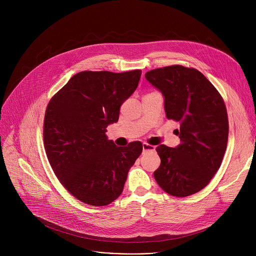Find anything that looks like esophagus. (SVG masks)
Instances as JSON below:
<instances>
[{
	"mask_svg": "<svg viewBox=\"0 0 256 256\" xmlns=\"http://www.w3.org/2000/svg\"><path fill=\"white\" fill-rule=\"evenodd\" d=\"M155 147L148 142H142V151L147 152V151H154Z\"/></svg>",
	"mask_w": 256,
	"mask_h": 256,
	"instance_id": "obj_1",
	"label": "esophagus"
}]
</instances>
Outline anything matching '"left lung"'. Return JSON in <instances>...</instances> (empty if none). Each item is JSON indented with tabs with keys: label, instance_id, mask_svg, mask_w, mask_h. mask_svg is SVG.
<instances>
[{
	"label": "left lung",
	"instance_id": "8db88e82",
	"mask_svg": "<svg viewBox=\"0 0 256 256\" xmlns=\"http://www.w3.org/2000/svg\"><path fill=\"white\" fill-rule=\"evenodd\" d=\"M144 77L164 95L167 118L180 124L178 147L156 148L161 164L154 177L170 196L196 194L208 184L225 155L229 122L224 99L194 68L173 64L149 70Z\"/></svg>",
	"mask_w": 256,
	"mask_h": 256
}]
</instances>
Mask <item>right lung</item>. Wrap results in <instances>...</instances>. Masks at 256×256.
Returning <instances> with one entry per match:
<instances>
[{
	"label": "right lung",
	"mask_w": 256,
	"mask_h": 256,
	"mask_svg": "<svg viewBox=\"0 0 256 256\" xmlns=\"http://www.w3.org/2000/svg\"><path fill=\"white\" fill-rule=\"evenodd\" d=\"M142 70H84L50 100L44 122L48 162L62 186L90 206L112 204L122 192L128 172L142 151L140 142L118 147L106 128L138 87Z\"/></svg>",
	"instance_id": "right-lung-1"
}]
</instances>
